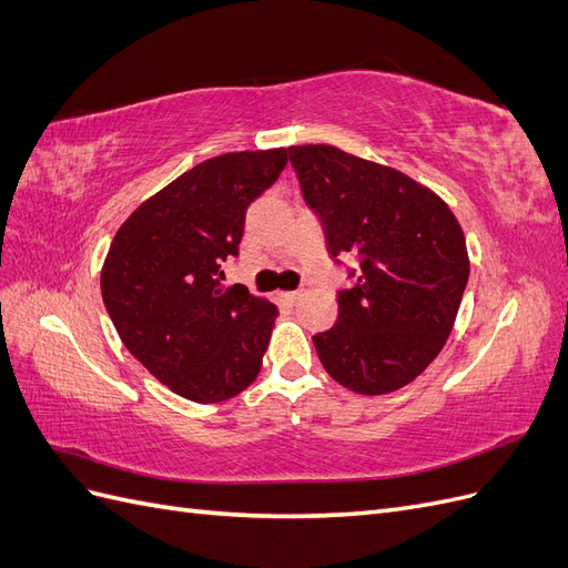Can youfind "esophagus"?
Listing matches in <instances>:
<instances>
[{
  "label": "esophagus",
  "mask_w": 568,
  "mask_h": 568,
  "mask_svg": "<svg viewBox=\"0 0 568 568\" xmlns=\"http://www.w3.org/2000/svg\"><path fill=\"white\" fill-rule=\"evenodd\" d=\"M282 298H284L286 303H296V301L301 298V291H284Z\"/></svg>",
  "instance_id": "esophagus-1"
}]
</instances>
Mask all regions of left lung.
<instances>
[{
    "instance_id": "left-lung-1",
    "label": "left lung",
    "mask_w": 568,
    "mask_h": 568,
    "mask_svg": "<svg viewBox=\"0 0 568 568\" xmlns=\"http://www.w3.org/2000/svg\"><path fill=\"white\" fill-rule=\"evenodd\" d=\"M305 203L320 215L326 251L353 253V288L338 320L313 336L334 382L384 395L415 382L448 341L469 280L457 217L438 194L388 165L329 144L288 146Z\"/></svg>"
}]
</instances>
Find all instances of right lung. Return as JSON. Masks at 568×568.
<instances>
[{
	"instance_id": "obj_1",
	"label": "right lung",
	"mask_w": 568,
	"mask_h": 568,
	"mask_svg": "<svg viewBox=\"0 0 568 568\" xmlns=\"http://www.w3.org/2000/svg\"><path fill=\"white\" fill-rule=\"evenodd\" d=\"M286 149L236 151L186 170L115 232L101 296L125 348L170 390L222 403L263 365L277 305L225 286L246 209L274 184Z\"/></svg>"
}]
</instances>
